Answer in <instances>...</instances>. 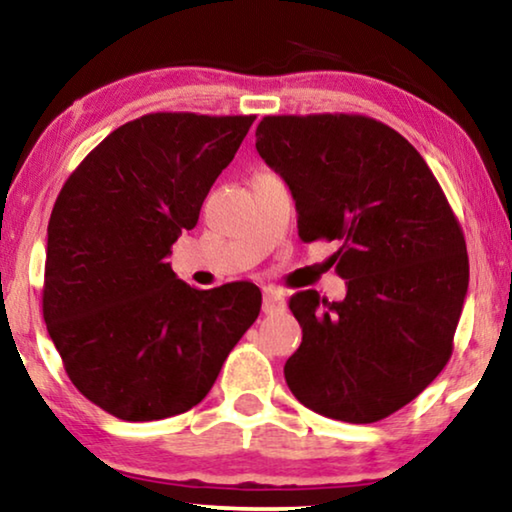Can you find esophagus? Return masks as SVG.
Listing matches in <instances>:
<instances>
[{"label":"esophagus","mask_w":512,"mask_h":512,"mask_svg":"<svg viewBox=\"0 0 512 512\" xmlns=\"http://www.w3.org/2000/svg\"><path fill=\"white\" fill-rule=\"evenodd\" d=\"M285 309V297L281 295V292H264V299H262V311L264 313H278Z\"/></svg>","instance_id":"1"}]
</instances>
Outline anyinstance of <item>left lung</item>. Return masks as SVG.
<instances>
[{
  "label": "left lung",
  "instance_id": "1",
  "mask_svg": "<svg viewBox=\"0 0 512 512\" xmlns=\"http://www.w3.org/2000/svg\"><path fill=\"white\" fill-rule=\"evenodd\" d=\"M255 147L283 177L302 241H339L342 302L290 297L302 344L285 363L295 398L372 424L412 403L452 356L468 292L463 231L421 154L360 114L264 117Z\"/></svg>",
  "mask_w": 512,
  "mask_h": 512
}]
</instances>
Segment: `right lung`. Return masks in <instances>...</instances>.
Masks as SVG:
<instances>
[{"instance_id": "right-lung-1", "label": "right lung", "mask_w": 512, "mask_h": 512, "mask_svg": "<svg viewBox=\"0 0 512 512\" xmlns=\"http://www.w3.org/2000/svg\"><path fill=\"white\" fill-rule=\"evenodd\" d=\"M252 121L145 114L109 133L60 189L46 243V330L72 384L114 417L192 410L260 316L257 285L196 290L168 262Z\"/></svg>"}]
</instances>
